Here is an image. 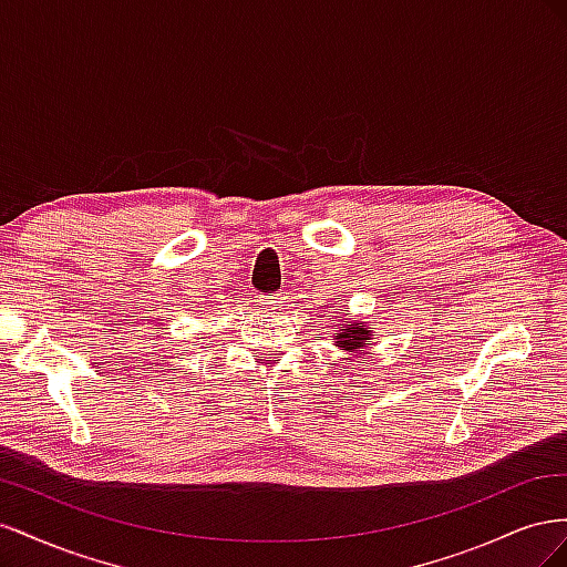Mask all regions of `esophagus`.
<instances>
[{
  "label": "esophagus",
  "instance_id": "34e87169",
  "mask_svg": "<svg viewBox=\"0 0 567 567\" xmlns=\"http://www.w3.org/2000/svg\"><path fill=\"white\" fill-rule=\"evenodd\" d=\"M286 300V296L284 293H269V296H262V305H267V307H277V305H281Z\"/></svg>",
  "mask_w": 567,
  "mask_h": 567
}]
</instances>
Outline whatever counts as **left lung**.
<instances>
[{"instance_id":"left-lung-1","label":"left lung","mask_w":567,"mask_h":567,"mask_svg":"<svg viewBox=\"0 0 567 567\" xmlns=\"http://www.w3.org/2000/svg\"><path fill=\"white\" fill-rule=\"evenodd\" d=\"M340 331L342 333L336 336V342H338V348H342V350L354 352V350H364V348L371 346V333L367 329H362L359 323H352V321H348L346 326L340 323Z\"/></svg>"}]
</instances>
